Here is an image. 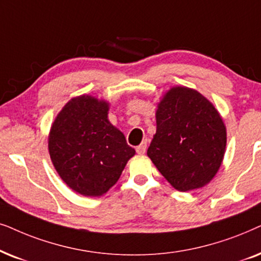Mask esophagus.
I'll list each match as a JSON object with an SVG mask.
<instances>
[{"label":"esophagus","mask_w":261,"mask_h":261,"mask_svg":"<svg viewBox=\"0 0 261 261\" xmlns=\"http://www.w3.org/2000/svg\"><path fill=\"white\" fill-rule=\"evenodd\" d=\"M145 150H147V142H142V143L138 145V147H136L137 154H140V155H143Z\"/></svg>","instance_id":"obj_1"}]
</instances>
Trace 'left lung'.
<instances>
[{"label":"left lung","instance_id":"8db88e82","mask_svg":"<svg viewBox=\"0 0 261 261\" xmlns=\"http://www.w3.org/2000/svg\"><path fill=\"white\" fill-rule=\"evenodd\" d=\"M227 131L215 106L197 90L173 87L156 111V134L147 154L175 190L205 186L220 169Z\"/></svg>","mask_w":261,"mask_h":261}]
</instances>
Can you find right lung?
Listing matches in <instances>:
<instances>
[{
    "label": "right lung",
    "instance_id": "right-lung-1",
    "mask_svg": "<svg viewBox=\"0 0 261 261\" xmlns=\"http://www.w3.org/2000/svg\"><path fill=\"white\" fill-rule=\"evenodd\" d=\"M110 103L81 95L65 103L48 135V152L62 180L82 196L105 194L120 178L135 149L110 123Z\"/></svg>",
    "mask_w": 261,
    "mask_h": 261
}]
</instances>
